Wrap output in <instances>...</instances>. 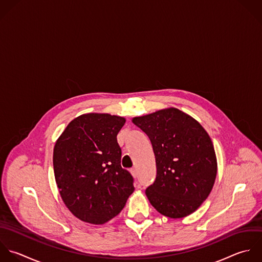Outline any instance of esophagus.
<instances>
[{"mask_svg":"<svg viewBox=\"0 0 262 262\" xmlns=\"http://www.w3.org/2000/svg\"><path fill=\"white\" fill-rule=\"evenodd\" d=\"M130 173H132V176H133L134 178H137V177H138V170H137L136 168H132V169H130Z\"/></svg>","mask_w":262,"mask_h":262,"instance_id":"34e87169","label":"esophagus"}]
</instances>
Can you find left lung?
<instances>
[{"label":"left lung","instance_id":"obj_1","mask_svg":"<svg viewBox=\"0 0 262 262\" xmlns=\"http://www.w3.org/2000/svg\"><path fill=\"white\" fill-rule=\"evenodd\" d=\"M133 123L150 139L157 176L146 190L151 205L162 215L183 219L209 196L217 173L212 141L189 114L170 107L134 117Z\"/></svg>","mask_w":262,"mask_h":262}]
</instances>
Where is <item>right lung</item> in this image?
<instances>
[{
	"instance_id": "add662e5",
	"label": "right lung",
	"mask_w": 262,
	"mask_h": 262,
	"mask_svg": "<svg viewBox=\"0 0 262 262\" xmlns=\"http://www.w3.org/2000/svg\"><path fill=\"white\" fill-rule=\"evenodd\" d=\"M125 118L86 113L71 120L58 138L53 165L60 196L78 220L103 225L125 206L135 191L132 174L120 165L117 134Z\"/></svg>"
}]
</instances>
